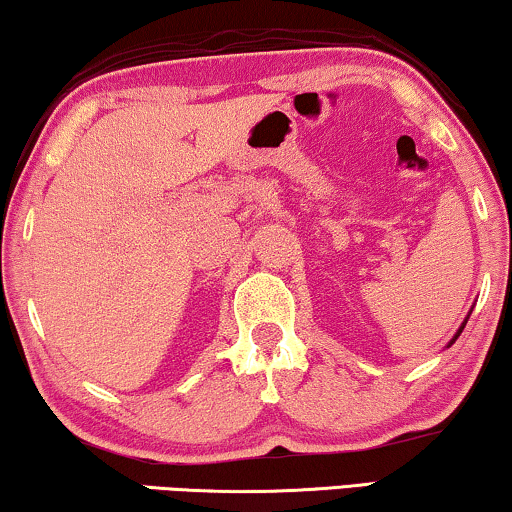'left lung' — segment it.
<instances>
[{
  "instance_id": "1",
  "label": "left lung",
  "mask_w": 512,
  "mask_h": 512,
  "mask_svg": "<svg viewBox=\"0 0 512 512\" xmlns=\"http://www.w3.org/2000/svg\"><path fill=\"white\" fill-rule=\"evenodd\" d=\"M464 325H466V323H464ZM464 325H462V328H459V330H457V335H455V339L459 337V332H462V330H464ZM455 339H453V342H450V344H455ZM450 344H448V346H450Z\"/></svg>"
}]
</instances>
